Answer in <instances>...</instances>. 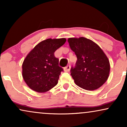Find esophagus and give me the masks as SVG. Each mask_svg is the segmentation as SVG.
<instances>
[{"label": "esophagus", "instance_id": "obj_1", "mask_svg": "<svg viewBox=\"0 0 127 127\" xmlns=\"http://www.w3.org/2000/svg\"><path fill=\"white\" fill-rule=\"evenodd\" d=\"M70 69H71V66L70 65H68V66L65 67L64 68V70L65 72H69L70 71Z\"/></svg>", "mask_w": 127, "mask_h": 127}]
</instances>
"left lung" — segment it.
<instances>
[{
    "label": "left lung",
    "instance_id": "left-lung-1",
    "mask_svg": "<svg viewBox=\"0 0 127 127\" xmlns=\"http://www.w3.org/2000/svg\"><path fill=\"white\" fill-rule=\"evenodd\" d=\"M70 48L77 57L71 75L76 85L88 91L97 90L109 77L110 64L105 54L91 39L84 37H70Z\"/></svg>",
    "mask_w": 127,
    "mask_h": 127
}]
</instances>
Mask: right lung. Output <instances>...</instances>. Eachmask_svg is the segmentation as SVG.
Segmentation results:
<instances>
[{
	"label": "right lung",
	"mask_w": 127,
	"mask_h": 127,
	"mask_svg": "<svg viewBox=\"0 0 127 127\" xmlns=\"http://www.w3.org/2000/svg\"><path fill=\"white\" fill-rule=\"evenodd\" d=\"M66 41L65 38L47 39L36 45L22 64V76L31 90L45 92L57 85L63 69L54 52Z\"/></svg>",
	"instance_id": "1"
}]
</instances>
